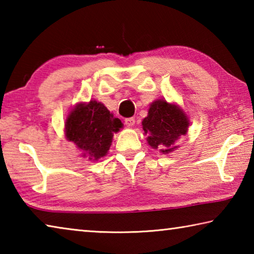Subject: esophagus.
Here are the masks:
<instances>
[{"instance_id":"34e87169","label":"esophagus","mask_w":254,"mask_h":254,"mask_svg":"<svg viewBox=\"0 0 254 254\" xmlns=\"http://www.w3.org/2000/svg\"><path fill=\"white\" fill-rule=\"evenodd\" d=\"M135 124V120L133 118H128V119H126V126L128 127H134Z\"/></svg>"}]
</instances>
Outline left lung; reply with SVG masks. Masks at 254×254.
<instances>
[{"label": "left lung", "instance_id": "1", "mask_svg": "<svg viewBox=\"0 0 254 254\" xmlns=\"http://www.w3.org/2000/svg\"><path fill=\"white\" fill-rule=\"evenodd\" d=\"M189 119L185 111L176 103L167 102L165 98L153 101L143 119L142 128L147 142L152 149H159L168 154L179 148L177 141L187 134Z\"/></svg>", "mask_w": 254, "mask_h": 254}]
</instances>
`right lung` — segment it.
<instances>
[{"label":"right lung","mask_w":254,"mask_h":254,"mask_svg":"<svg viewBox=\"0 0 254 254\" xmlns=\"http://www.w3.org/2000/svg\"><path fill=\"white\" fill-rule=\"evenodd\" d=\"M123 127L121 120L101 102H79L68 113L65 121V136L74 142L80 156L97 161L109 152L114 133Z\"/></svg>","instance_id":"add662e5"}]
</instances>
